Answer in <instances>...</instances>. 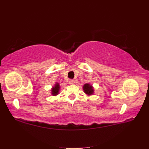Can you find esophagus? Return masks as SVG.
Here are the masks:
<instances>
[{"label": "esophagus", "mask_w": 149, "mask_h": 149, "mask_svg": "<svg viewBox=\"0 0 149 149\" xmlns=\"http://www.w3.org/2000/svg\"><path fill=\"white\" fill-rule=\"evenodd\" d=\"M74 83H75V81L74 80L71 79V80L69 81V84H74Z\"/></svg>", "instance_id": "esophagus-1"}]
</instances>
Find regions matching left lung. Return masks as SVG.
Segmentation results:
<instances>
[{"mask_svg":"<svg viewBox=\"0 0 149 149\" xmlns=\"http://www.w3.org/2000/svg\"><path fill=\"white\" fill-rule=\"evenodd\" d=\"M83 90L85 93L88 95H92L93 93V88L90 84H85L83 86Z\"/></svg>","mask_w":149,"mask_h":149,"instance_id":"left-lung-1","label":"left lung"}]
</instances>
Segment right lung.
<instances>
[{
  "label": "right lung",
  "instance_id": "add662e5",
  "mask_svg": "<svg viewBox=\"0 0 149 149\" xmlns=\"http://www.w3.org/2000/svg\"><path fill=\"white\" fill-rule=\"evenodd\" d=\"M51 91H52V95H58L59 93V83H56L55 84V86L52 88Z\"/></svg>",
  "mask_w": 149,
  "mask_h": 149
}]
</instances>
